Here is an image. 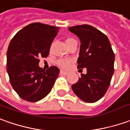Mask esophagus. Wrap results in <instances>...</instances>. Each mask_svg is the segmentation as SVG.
I'll return each mask as SVG.
<instances>
[{
  "label": "esophagus",
  "instance_id": "esophagus-1",
  "mask_svg": "<svg viewBox=\"0 0 130 130\" xmlns=\"http://www.w3.org/2000/svg\"><path fill=\"white\" fill-rule=\"evenodd\" d=\"M60 74L61 75H68V72H66V71H64V70H61L60 71Z\"/></svg>",
  "mask_w": 130,
  "mask_h": 130
}]
</instances>
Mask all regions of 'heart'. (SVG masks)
<instances>
[{"mask_svg":"<svg viewBox=\"0 0 130 130\" xmlns=\"http://www.w3.org/2000/svg\"><path fill=\"white\" fill-rule=\"evenodd\" d=\"M65 43L67 44L68 47L70 46L71 45H72L73 43H77L76 40L72 38H68L67 39L65 40ZM57 64L59 65L60 68L64 69L68 68L71 65V61L69 60H65V59H60V60H58L57 61Z\"/></svg>","mask_w":130,"mask_h":130,"instance_id":"b5f03b06","label":"heart"}]
</instances>
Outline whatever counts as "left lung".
<instances>
[{
  "label": "left lung",
  "mask_w": 130,
  "mask_h": 130,
  "mask_svg": "<svg viewBox=\"0 0 130 130\" xmlns=\"http://www.w3.org/2000/svg\"><path fill=\"white\" fill-rule=\"evenodd\" d=\"M68 30L81 43L77 68L87 69V74H81L72 85V90L85 102H97L106 93L114 73L115 54L110 42L103 32L90 25L72 26Z\"/></svg>",
  "instance_id": "1"
}]
</instances>
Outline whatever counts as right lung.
<instances>
[{
  "label": "right lung",
  "mask_w": 130,
  "mask_h": 130,
  "mask_svg": "<svg viewBox=\"0 0 130 130\" xmlns=\"http://www.w3.org/2000/svg\"><path fill=\"white\" fill-rule=\"evenodd\" d=\"M58 27L40 23L28 25L13 37L7 52V72L18 95L26 101L38 102L50 93L60 73L56 66L46 70L39 58H47Z\"/></svg>",
  "instance_id": "add662e5"
}]
</instances>
